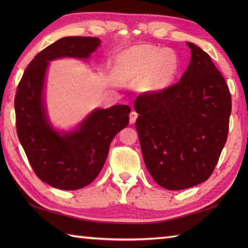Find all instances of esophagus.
I'll use <instances>...</instances> for the list:
<instances>
[{
    "mask_svg": "<svg viewBox=\"0 0 248 248\" xmlns=\"http://www.w3.org/2000/svg\"><path fill=\"white\" fill-rule=\"evenodd\" d=\"M138 116H139V114L136 113L135 110H132V112H131V114H130V124H135V121H136V118H138Z\"/></svg>",
    "mask_w": 248,
    "mask_h": 248,
    "instance_id": "34e87169",
    "label": "esophagus"
}]
</instances>
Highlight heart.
<instances>
[{"instance_id":"obj_1","label":"heart","mask_w":248,"mask_h":248,"mask_svg":"<svg viewBox=\"0 0 248 248\" xmlns=\"http://www.w3.org/2000/svg\"><path fill=\"white\" fill-rule=\"evenodd\" d=\"M179 68L172 52L152 46H140L124 52L119 61V70L125 77L146 80L151 89L166 87L175 78Z\"/></svg>"}]
</instances>
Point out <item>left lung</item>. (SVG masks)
Masks as SVG:
<instances>
[{
  "instance_id": "1",
  "label": "left lung",
  "mask_w": 248,
  "mask_h": 248,
  "mask_svg": "<svg viewBox=\"0 0 248 248\" xmlns=\"http://www.w3.org/2000/svg\"><path fill=\"white\" fill-rule=\"evenodd\" d=\"M180 81L134 101L145 165L162 187L178 191L209 179L227 140L231 94L224 77L192 43Z\"/></svg>"
}]
</instances>
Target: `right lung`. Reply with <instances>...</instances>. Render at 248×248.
Here are the masks:
<instances>
[{
    "label": "right lung",
    "instance_id": "add662e5",
    "mask_svg": "<svg viewBox=\"0 0 248 248\" xmlns=\"http://www.w3.org/2000/svg\"><path fill=\"white\" fill-rule=\"evenodd\" d=\"M101 40L96 37L61 38L37 54L23 73L15 97L16 125L33 170L49 186L75 191L97 178L115 135L129 124L131 108H97L72 131L51 124L44 97L49 62L62 57L87 60Z\"/></svg>",
    "mask_w": 248,
    "mask_h": 248
}]
</instances>
